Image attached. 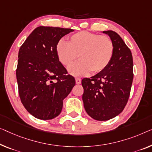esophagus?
Masks as SVG:
<instances>
[{"label": "esophagus", "instance_id": "34e87169", "mask_svg": "<svg viewBox=\"0 0 152 152\" xmlns=\"http://www.w3.org/2000/svg\"><path fill=\"white\" fill-rule=\"evenodd\" d=\"M75 80H76V83L77 84V85H79V84L81 83V80H80V78H76L75 79Z\"/></svg>", "mask_w": 152, "mask_h": 152}]
</instances>
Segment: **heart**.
<instances>
[{
	"label": "heart",
	"instance_id": "1",
	"mask_svg": "<svg viewBox=\"0 0 152 152\" xmlns=\"http://www.w3.org/2000/svg\"><path fill=\"white\" fill-rule=\"evenodd\" d=\"M113 53L114 45L110 37L87 31L74 34L68 42L61 40L56 46L58 59L65 66L79 56L80 60L68 67L69 73L74 76L102 71L110 63Z\"/></svg>",
	"mask_w": 152,
	"mask_h": 152
}]
</instances>
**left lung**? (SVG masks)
<instances>
[{
	"label": "left lung",
	"mask_w": 152,
	"mask_h": 152,
	"mask_svg": "<svg viewBox=\"0 0 152 152\" xmlns=\"http://www.w3.org/2000/svg\"><path fill=\"white\" fill-rule=\"evenodd\" d=\"M109 36L114 53L106 68L90 78H84L83 101L86 112L93 119L107 121L123 111L130 94L133 80V59L130 50L113 31Z\"/></svg>",
	"instance_id": "obj_1"
}]
</instances>
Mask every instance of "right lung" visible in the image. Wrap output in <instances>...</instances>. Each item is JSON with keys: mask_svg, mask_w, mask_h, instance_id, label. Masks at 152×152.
<instances>
[{"mask_svg": "<svg viewBox=\"0 0 152 152\" xmlns=\"http://www.w3.org/2000/svg\"><path fill=\"white\" fill-rule=\"evenodd\" d=\"M71 28L39 26L18 53L16 78L19 96L27 111L48 120L60 114L63 101L75 85V79L59 61L56 46Z\"/></svg>", "mask_w": 152, "mask_h": 152, "instance_id": "add662e5", "label": "right lung"}]
</instances>
